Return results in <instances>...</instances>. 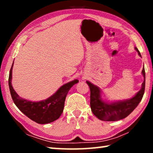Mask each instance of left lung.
Instances as JSON below:
<instances>
[{"label":"left lung","instance_id":"left-lung-1","mask_svg":"<svg viewBox=\"0 0 153 153\" xmlns=\"http://www.w3.org/2000/svg\"><path fill=\"white\" fill-rule=\"evenodd\" d=\"M138 55L141 56L138 49L135 48ZM144 80L140 90L131 99L126 101L107 103L102 100L100 91L97 86L90 82H86L90 89V107L94 115L102 121H114L126 118L135 109L143 97L145 90V70L142 69Z\"/></svg>","mask_w":153,"mask_h":153}]
</instances>
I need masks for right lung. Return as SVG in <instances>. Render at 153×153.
<instances>
[{
    "mask_svg": "<svg viewBox=\"0 0 153 153\" xmlns=\"http://www.w3.org/2000/svg\"><path fill=\"white\" fill-rule=\"evenodd\" d=\"M13 65V63L10 69L9 86L12 99L17 108L30 120L40 124L49 123L59 119L63 111L67 93L74 84L79 82L78 80L75 79L64 84L46 100L40 102L29 101L20 98L13 88L11 85Z\"/></svg>",
    "mask_w": 153,
    "mask_h": 153,
    "instance_id": "right-lung-1",
    "label": "right lung"
}]
</instances>
